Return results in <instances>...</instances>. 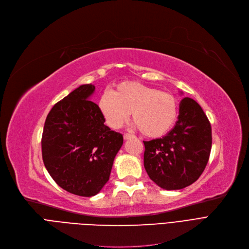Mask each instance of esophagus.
<instances>
[{
    "label": "esophagus",
    "instance_id": "1",
    "mask_svg": "<svg viewBox=\"0 0 249 249\" xmlns=\"http://www.w3.org/2000/svg\"><path fill=\"white\" fill-rule=\"evenodd\" d=\"M131 138H135V136L133 134H129V133H125L124 134V139L128 140V139H131Z\"/></svg>",
    "mask_w": 249,
    "mask_h": 249
}]
</instances>
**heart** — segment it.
I'll list each match as a JSON object with an SVG mask.
<instances>
[{"label":"heart","instance_id":"obj_1","mask_svg":"<svg viewBox=\"0 0 249 249\" xmlns=\"http://www.w3.org/2000/svg\"><path fill=\"white\" fill-rule=\"evenodd\" d=\"M98 107L107 124L114 129L123 126L132 113L139 131L152 138L167 133L178 116L177 100L172 94L137 82H125L112 93H104Z\"/></svg>","mask_w":249,"mask_h":249}]
</instances>
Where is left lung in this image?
<instances>
[{"label": "left lung", "mask_w": 249, "mask_h": 249, "mask_svg": "<svg viewBox=\"0 0 249 249\" xmlns=\"http://www.w3.org/2000/svg\"><path fill=\"white\" fill-rule=\"evenodd\" d=\"M143 143V160L149 178L164 190H180L203 174L210 158L212 128L200 105L184 98L178 119L169 133Z\"/></svg>", "instance_id": "1"}]
</instances>
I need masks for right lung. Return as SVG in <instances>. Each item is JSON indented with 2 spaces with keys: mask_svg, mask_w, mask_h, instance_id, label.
<instances>
[{
  "mask_svg": "<svg viewBox=\"0 0 249 249\" xmlns=\"http://www.w3.org/2000/svg\"><path fill=\"white\" fill-rule=\"evenodd\" d=\"M94 85L78 87L48 113L41 138L47 172L67 192L91 197L109 180L123 135L105 125L98 105L89 97Z\"/></svg>",
  "mask_w": 249,
  "mask_h": 249,
  "instance_id": "right-lung-1",
  "label": "right lung"
}]
</instances>
